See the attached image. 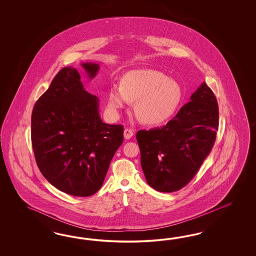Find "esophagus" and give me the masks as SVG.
<instances>
[{"label": "esophagus", "mask_w": 256, "mask_h": 256, "mask_svg": "<svg viewBox=\"0 0 256 256\" xmlns=\"http://www.w3.org/2000/svg\"><path fill=\"white\" fill-rule=\"evenodd\" d=\"M134 135V132L130 128H124V138L126 140H130Z\"/></svg>", "instance_id": "esophagus-1"}]
</instances>
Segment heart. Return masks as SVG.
Segmentation results:
<instances>
[{
	"instance_id": "b5f03b06",
	"label": "heart",
	"mask_w": 256,
	"mask_h": 256,
	"mask_svg": "<svg viewBox=\"0 0 256 256\" xmlns=\"http://www.w3.org/2000/svg\"><path fill=\"white\" fill-rule=\"evenodd\" d=\"M182 88L178 82L158 70L142 68L128 72L122 86L108 90V106L112 112L134 102V112L148 124H158L174 116L182 100Z\"/></svg>"
}]
</instances>
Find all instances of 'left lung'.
I'll return each mask as SVG.
<instances>
[{"label":"left lung","mask_w":256,"mask_h":256,"mask_svg":"<svg viewBox=\"0 0 256 256\" xmlns=\"http://www.w3.org/2000/svg\"><path fill=\"white\" fill-rule=\"evenodd\" d=\"M218 128L217 98L202 82L167 124L137 132L140 165L148 185L162 192L186 186L210 154Z\"/></svg>","instance_id":"8db88e82"}]
</instances>
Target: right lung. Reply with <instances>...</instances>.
<instances>
[{
  "instance_id": "add662e5",
  "label": "right lung",
  "mask_w": 256,
  "mask_h": 256,
  "mask_svg": "<svg viewBox=\"0 0 256 256\" xmlns=\"http://www.w3.org/2000/svg\"><path fill=\"white\" fill-rule=\"evenodd\" d=\"M90 78L100 70L82 64ZM32 146L44 178L62 192L87 197L100 188L124 140L121 124L102 122L98 96L84 90L78 70L66 66L34 104Z\"/></svg>"
}]
</instances>
